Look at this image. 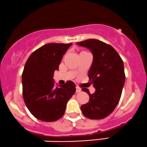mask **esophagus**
Listing matches in <instances>:
<instances>
[{"mask_svg": "<svg viewBox=\"0 0 147 147\" xmlns=\"http://www.w3.org/2000/svg\"><path fill=\"white\" fill-rule=\"evenodd\" d=\"M81 91H82V89L80 88V87L76 86V92H77V93H80V92H81Z\"/></svg>", "mask_w": 147, "mask_h": 147, "instance_id": "1", "label": "esophagus"}]
</instances>
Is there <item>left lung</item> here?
<instances>
[{
	"mask_svg": "<svg viewBox=\"0 0 147 147\" xmlns=\"http://www.w3.org/2000/svg\"><path fill=\"white\" fill-rule=\"evenodd\" d=\"M77 44L88 48L93 54L88 77L96 88L92 94L87 88H82L89 96V101L82 105L81 110L86 118L104 119L114 110L120 100L125 80L123 62L111 45L100 40L89 39Z\"/></svg>",
	"mask_w": 147,
	"mask_h": 147,
	"instance_id": "left-lung-1",
	"label": "left lung"
}]
</instances>
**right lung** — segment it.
<instances>
[{
  "mask_svg": "<svg viewBox=\"0 0 147 147\" xmlns=\"http://www.w3.org/2000/svg\"><path fill=\"white\" fill-rule=\"evenodd\" d=\"M72 45L49 43L33 51L22 73L24 102L39 120L51 122L63 116L66 105L76 91L74 82L54 86V72L59 70L63 56Z\"/></svg>",
  "mask_w": 147,
  "mask_h": 147,
  "instance_id": "right-lung-1",
  "label": "right lung"
}]
</instances>
